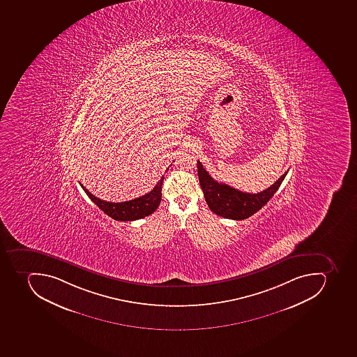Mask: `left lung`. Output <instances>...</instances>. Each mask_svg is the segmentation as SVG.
Wrapping results in <instances>:
<instances>
[{
  "label": "left lung",
  "mask_w": 357,
  "mask_h": 357,
  "mask_svg": "<svg viewBox=\"0 0 357 357\" xmlns=\"http://www.w3.org/2000/svg\"><path fill=\"white\" fill-rule=\"evenodd\" d=\"M197 169L200 187L203 189L206 203L211 211L218 216L235 220H245L260 211L273 197L274 192L279 189L288 174V172H284L266 190L257 194H250L213 179L200 161L197 162Z\"/></svg>",
  "instance_id": "obj_1"
}]
</instances>
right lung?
I'll return each mask as SVG.
<instances>
[{"label": "right lung", "instance_id": "obj_1", "mask_svg": "<svg viewBox=\"0 0 357 357\" xmlns=\"http://www.w3.org/2000/svg\"><path fill=\"white\" fill-rule=\"evenodd\" d=\"M163 178L165 176L161 177L155 187L148 194L135 199L123 202V203H111V202H105L95 197L94 195H91L82 183H79L86 195L93 200V203L96 204L107 216L112 217L115 220L126 222V220H141L143 217L149 216L155 211V209L159 207L161 196H162L161 190H162Z\"/></svg>", "mask_w": 357, "mask_h": 357}]
</instances>
